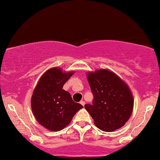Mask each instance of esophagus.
<instances>
[{"label":"esophagus","mask_w":160,"mask_h":160,"mask_svg":"<svg viewBox=\"0 0 160 160\" xmlns=\"http://www.w3.org/2000/svg\"><path fill=\"white\" fill-rule=\"evenodd\" d=\"M80 104L82 105V106H84V105H85V102H84V101H83V100H82V101H80Z\"/></svg>","instance_id":"esophagus-1"}]
</instances>
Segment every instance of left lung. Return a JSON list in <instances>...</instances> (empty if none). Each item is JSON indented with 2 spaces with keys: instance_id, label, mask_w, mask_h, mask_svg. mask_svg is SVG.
Segmentation results:
<instances>
[{
  "instance_id": "1",
  "label": "left lung",
  "mask_w": 160,
  "mask_h": 160,
  "mask_svg": "<svg viewBox=\"0 0 160 160\" xmlns=\"http://www.w3.org/2000/svg\"><path fill=\"white\" fill-rule=\"evenodd\" d=\"M88 83L93 96L85 109L95 125L105 132H112L125 124L131 116L133 98L128 86L114 73L99 69L88 72Z\"/></svg>"
}]
</instances>
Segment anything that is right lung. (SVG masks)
Instances as JSON below:
<instances>
[{"instance_id": "obj_1", "label": "right lung", "mask_w": 160, "mask_h": 160, "mask_svg": "<svg viewBox=\"0 0 160 160\" xmlns=\"http://www.w3.org/2000/svg\"><path fill=\"white\" fill-rule=\"evenodd\" d=\"M74 72L61 69L46 71L36 86L31 98V108L37 121L51 131H59L70 123L83 106L72 100L63 86Z\"/></svg>"}]
</instances>
